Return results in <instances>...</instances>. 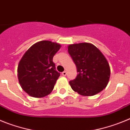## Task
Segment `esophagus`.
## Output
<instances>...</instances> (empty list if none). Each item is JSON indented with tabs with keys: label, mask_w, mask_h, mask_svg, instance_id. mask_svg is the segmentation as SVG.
Segmentation results:
<instances>
[{
	"label": "esophagus",
	"mask_w": 130,
	"mask_h": 130,
	"mask_svg": "<svg viewBox=\"0 0 130 130\" xmlns=\"http://www.w3.org/2000/svg\"><path fill=\"white\" fill-rule=\"evenodd\" d=\"M62 74L63 76H66V75H67V73H66V71H64V72H63L62 73Z\"/></svg>",
	"instance_id": "obj_1"
}]
</instances>
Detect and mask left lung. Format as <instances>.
Instances as JSON below:
<instances>
[{
  "mask_svg": "<svg viewBox=\"0 0 130 130\" xmlns=\"http://www.w3.org/2000/svg\"><path fill=\"white\" fill-rule=\"evenodd\" d=\"M68 49L78 72L76 78L69 82L73 90L82 96H91L104 90L111 71L102 53L89 43L70 45Z\"/></svg>",
  "mask_w": 130,
  "mask_h": 130,
  "instance_id": "left-lung-1",
  "label": "left lung"
}]
</instances>
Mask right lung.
Here are the masks:
<instances>
[{"instance_id":"add662e5","label":"right lung","mask_w":130,"mask_h":130,"mask_svg":"<svg viewBox=\"0 0 130 130\" xmlns=\"http://www.w3.org/2000/svg\"><path fill=\"white\" fill-rule=\"evenodd\" d=\"M61 47L48 40L36 43L25 52L18 68L19 83L23 90L34 98H42L53 90L60 73L55 70L53 58Z\"/></svg>"}]
</instances>
